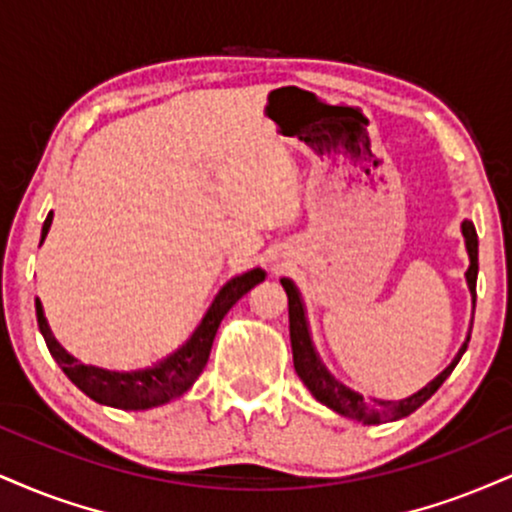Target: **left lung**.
<instances>
[{"label": "left lung", "instance_id": "1", "mask_svg": "<svg viewBox=\"0 0 512 512\" xmlns=\"http://www.w3.org/2000/svg\"><path fill=\"white\" fill-rule=\"evenodd\" d=\"M463 236H465V248L467 255H470V267H467L465 279H467V288L472 293V303L477 300V272H479V262H477V231H474L472 221H463ZM283 291L288 295V322H291V346H293V367L298 372V377L303 379V384L310 389L312 396H315L319 403H324L326 408L336 410L338 415L350 417V420H357L362 424H381V422H393L400 420V417H408L410 412H415L422 403H427L429 398L439 391V386L451 377V372L455 365L460 362V357L467 350V343H470V336L465 338L463 348L458 350V355L453 357V362L448 365L439 377L429 381L424 389H420L412 396L403 398V400H367L360 393L343 386L341 381L331 377V372L322 365L319 360L315 346H312L310 338V329H307V319H305V305L300 300L298 288L293 286L291 279H281Z\"/></svg>", "mask_w": 512, "mask_h": 512}]
</instances>
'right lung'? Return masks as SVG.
Segmentation results:
<instances>
[{
    "label": "right lung",
    "mask_w": 512,
    "mask_h": 512,
    "mask_svg": "<svg viewBox=\"0 0 512 512\" xmlns=\"http://www.w3.org/2000/svg\"><path fill=\"white\" fill-rule=\"evenodd\" d=\"M49 226H52V212L47 214L45 224H42L40 245L42 240L47 238ZM260 281H264V272L260 267L226 281L224 286H221V291L214 295L212 305L207 307L205 317L200 319V324H197V329L190 334L188 341L171 355H166L164 360L155 362L152 367L135 369V372H109V369L102 367L83 365L76 357L66 353V350L57 343V338L52 336L40 300H35V312H38V326L42 336H45L49 353H52L54 360L59 362V367L64 369L66 377H69L85 396H90L95 403L109 405V408L147 410L155 408V405L169 403V400L178 398L195 384V379L200 377L202 369L207 365L209 350H212L221 319H224L226 312H229L231 307Z\"/></svg>",
    "instance_id": "obj_1"
}]
</instances>
